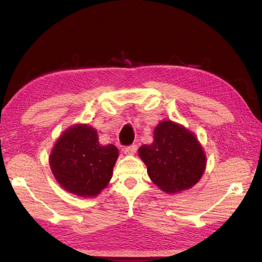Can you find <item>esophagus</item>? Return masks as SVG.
I'll return each mask as SVG.
<instances>
[{
  "label": "esophagus",
  "instance_id": "1",
  "mask_svg": "<svg viewBox=\"0 0 262 262\" xmlns=\"http://www.w3.org/2000/svg\"><path fill=\"white\" fill-rule=\"evenodd\" d=\"M137 150V145L133 144V145H129V147H126L125 149H123V152H125L126 155H134L136 152Z\"/></svg>",
  "mask_w": 262,
  "mask_h": 262
}]
</instances>
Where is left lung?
<instances>
[{
    "label": "left lung",
    "mask_w": 262,
    "mask_h": 262,
    "mask_svg": "<svg viewBox=\"0 0 262 262\" xmlns=\"http://www.w3.org/2000/svg\"><path fill=\"white\" fill-rule=\"evenodd\" d=\"M139 156L150 179L167 194L192 188L205 173L207 156L194 133L171 120L154 129V142L143 144Z\"/></svg>",
    "instance_id": "1"
}]
</instances>
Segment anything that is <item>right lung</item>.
I'll return each instance as SVG.
<instances>
[{
  "label": "right lung",
  "instance_id": "add662e5",
  "mask_svg": "<svg viewBox=\"0 0 262 262\" xmlns=\"http://www.w3.org/2000/svg\"><path fill=\"white\" fill-rule=\"evenodd\" d=\"M119 150L101 145L94 127L76 123L56 140L50 155V166L57 183L81 198H95L108 185Z\"/></svg>",
  "mask_w": 262,
  "mask_h": 262
}]
</instances>
